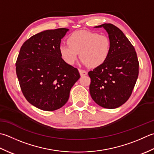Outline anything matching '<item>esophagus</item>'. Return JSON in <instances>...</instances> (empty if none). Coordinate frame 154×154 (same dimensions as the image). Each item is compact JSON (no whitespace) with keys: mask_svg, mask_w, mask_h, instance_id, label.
<instances>
[{"mask_svg":"<svg viewBox=\"0 0 154 154\" xmlns=\"http://www.w3.org/2000/svg\"><path fill=\"white\" fill-rule=\"evenodd\" d=\"M79 72L80 74V76H86V75L88 74V72L86 70H82V69H79Z\"/></svg>","mask_w":154,"mask_h":154,"instance_id":"34e87169","label":"esophagus"}]
</instances>
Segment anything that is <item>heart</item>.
Returning a JSON list of instances; mask_svg holds the SVG:
<instances>
[{
  "label": "heart",
  "instance_id": "obj_1",
  "mask_svg": "<svg viewBox=\"0 0 154 154\" xmlns=\"http://www.w3.org/2000/svg\"><path fill=\"white\" fill-rule=\"evenodd\" d=\"M67 45L60 46L62 58L68 64L72 65L78 58L90 68H97L107 61L112 50L110 38L106 35L86 30H77L70 34Z\"/></svg>",
  "mask_w": 154,
  "mask_h": 154
}]
</instances>
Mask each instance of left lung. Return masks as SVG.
<instances>
[{
  "instance_id": "1",
  "label": "left lung",
  "mask_w": 154,
  "mask_h": 154,
  "mask_svg": "<svg viewBox=\"0 0 154 154\" xmlns=\"http://www.w3.org/2000/svg\"><path fill=\"white\" fill-rule=\"evenodd\" d=\"M112 42L111 53L104 64L88 72L90 93L103 108L120 107L130 97L139 74V62L134 46L123 32L112 24H103Z\"/></svg>"
}]
</instances>
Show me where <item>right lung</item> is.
Masks as SVG:
<instances>
[{
  "instance_id": "add662e5",
  "label": "right lung",
  "mask_w": 154,
  "mask_h": 154,
  "mask_svg": "<svg viewBox=\"0 0 154 154\" xmlns=\"http://www.w3.org/2000/svg\"><path fill=\"white\" fill-rule=\"evenodd\" d=\"M68 31L61 28L31 36L21 46L16 72L25 98L45 111H54L68 100L72 87L79 79L78 69L62 58L61 39Z\"/></svg>"
}]
</instances>
